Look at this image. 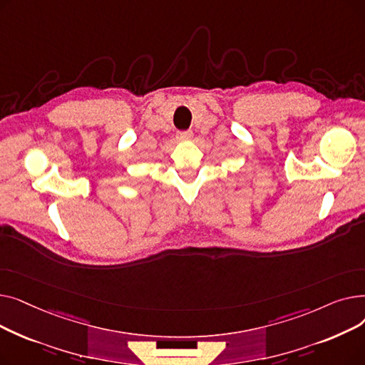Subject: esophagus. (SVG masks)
<instances>
[{
	"mask_svg": "<svg viewBox=\"0 0 365 365\" xmlns=\"http://www.w3.org/2000/svg\"><path fill=\"white\" fill-rule=\"evenodd\" d=\"M192 136H194L192 131H179L178 133L179 140H189V139H192Z\"/></svg>",
	"mask_w": 365,
	"mask_h": 365,
	"instance_id": "34e87169",
	"label": "esophagus"
}]
</instances>
